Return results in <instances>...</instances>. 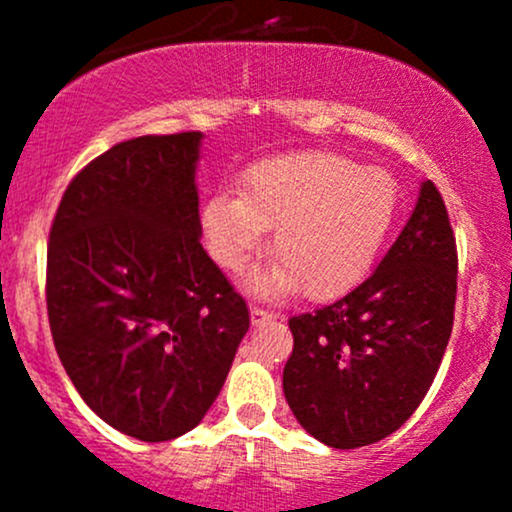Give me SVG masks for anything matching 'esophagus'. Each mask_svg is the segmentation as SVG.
Listing matches in <instances>:
<instances>
[{"instance_id":"34e87169","label":"esophagus","mask_w":512,"mask_h":512,"mask_svg":"<svg viewBox=\"0 0 512 512\" xmlns=\"http://www.w3.org/2000/svg\"><path fill=\"white\" fill-rule=\"evenodd\" d=\"M272 319H275V314L267 312V309L250 307V322H252V327H262V324L272 322Z\"/></svg>"}]
</instances>
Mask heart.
Returning a JSON list of instances; mask_svg holds the SVG:
<instances>
[{
  "label": "heart",
  "mask_w": 512,
  "mask_h": 512,
  "mask_svg": "<svg viewBox=\"0 0 512 512\" xmlns=\"http://www.w3.org/2000/svg\"><path fill=\"white\" fill-rule=\"evenodd\" d=\"M396 205L399 185L386 170L329 151L289 153L250 165L240 193L210 195L200 227L210 257L232 275L250 267L275 230L277 260L252 277V292L282 297L302 287L304 297L332 299L371 270Z\"/></svg>",
  "instance_id": "b5f03b06"
}]
</instances>
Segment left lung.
Here are the masks:
<instances>
[{
    "label": "left lung",
    "instance_id": "8db88e82",
    "mask_svg": "<svg viewBox=\"0 0 512 512\" xmlns=\"http://www.w3.org/2000/svg\"><path fill=\"white\" fill-rule=\"evenodd\" d=\"M456 237L423 180L416 208L374 275L334 304L289 319L282 389L299 426L332 448L391 436L418 409L451 339Z\"/></svg>",
    "mask_w": 512,
    "mask_h": 512
}]
</instances>
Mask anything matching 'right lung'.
Returning a JSON list of instances; mask_svg holds the SVG:
<instances>
[{"label": "right lung", "instance_id": "right-lung-1", "mask_svg": "<svg viewBox=\"0 0 512 512\" xmlns=\"http://www.w3.org/2000/svg\"><path fill=\"white\" fill-rule=\"evenodd\" d=\"M203 133L116 143L69 183L46 255L56 354L98 418L138 441L198 426L250 312L200 245Z\"/></svg>", "mask_w": 512, "mask_h": 512}]
</instances>
